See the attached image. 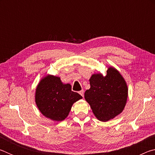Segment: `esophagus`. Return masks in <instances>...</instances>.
<instances>
[{
    "label": "esophagus",
    "instance_id": "1",
    "mask_svg": "<svg viewBox=\"0 0 155 155\" xmlns=\"http://www.w3.org/2000/svg\"><path fill=\"white\" fill-rule=\"evenodd\" d=\"M79 94H80L83 97L84 96V91H83V90H81V91H79Z\"/></svg>",
    "mask_w": 155,
    "mask_h": 155
}]
</instances>
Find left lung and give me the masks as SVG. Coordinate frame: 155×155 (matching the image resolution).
<instances>
[{"label": "left lung", "mask_w": 155, "mask_h": 155, "mask_svg": "<svg viewBox=\"0 0 155 155\" xmlns=\"http://www.w3.org/2000/svg\"><path fill=\"white\" fill-rule=\"evenodd\" d=\"M90 89L85 98L95 116L106 122L120 114L126 105L128 87L124 78L114 68H109L107 75L95 74L90 79Z\"/></svg>", "instance_id": "8db88e82"}]
</instances>
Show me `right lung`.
<instances>
[{
  "label": "right lung",
  "instance_id": "1",
  "mask_svg": "<svg viewBox=\"0 0 155 155\" xmlns=\"http://www.w3.org/2000/svg\"><path fill=\"white\" fill-rule=\"evenodd\" d=\"M71 87L70 84H63L59 77L48 75L42 78L35 92V103L41 114L54 121L64 120L73 103L82 98Z\"/></svg>",
  "mask_w": 155,
  "mask_h": 155
}]
</instances>
